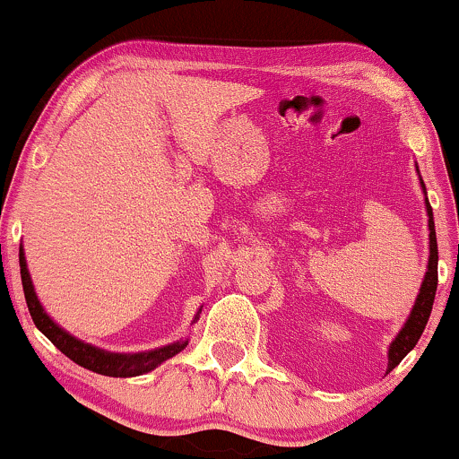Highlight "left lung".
<instances>
[{
	"label": "left lung",
	"mask_w": 459,
	"mask_h": 459,
	"mask_svg": "<svg viewBox=\"0 0 459 459\" xmlns=\"http://www.w3.org/2000/svg\"><path fill=\"white\" fill-rule=\"evenodd\" d=\"M420 186H423V181H420ZM425 207H428V215H429V265H428V272H425V281L420 284V291L414 302L412 313H410V317L405 321L402 332H399L397 339L393 341L391 350H388V371H393V368L403 360L405 354L419 343L420 334H423L425 325H428L431 307H434L436 287H438V244H436L434 213H431V204L428 198H425Z\"/></svg>",
	"instance_id": "8db88e82"
}]
</instances>
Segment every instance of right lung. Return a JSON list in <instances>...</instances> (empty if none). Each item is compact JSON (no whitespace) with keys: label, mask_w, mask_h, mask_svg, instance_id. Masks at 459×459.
Masks as SVG:
<instances>
[{"label":"right lung","mask_w":459,"mask_h":459,"mask_svg":"<svg viewBox=\"0 0 459 459\" xmlns=\"http://www.w3.org/2000/svg\"><path fill=\"white\" fill-rule=\"evenodd\" d=\"M19 265H21V282H23V293H25V302H28L30 315L34 319L36 328H39L47 339L54 343L62 354L71 358L73 362H77L79 367L91 368L94 373H101V376H109V377H134V376H142V373L151 371L157 365H161L163 360L172 358L178 354L181 350H186L187 341H178V343L160 347V350L152 351H144V354H109V351L99 350V347H92L83 341L75 339L68 332H65L60 325H56L54 321L49 319V315L45 313L43 307H40L39 298H36L34 287H31L30 273H28V265H25V256H23V247H19Z\"/></svg>","instance_id":"obj_1"}]
</instances>
